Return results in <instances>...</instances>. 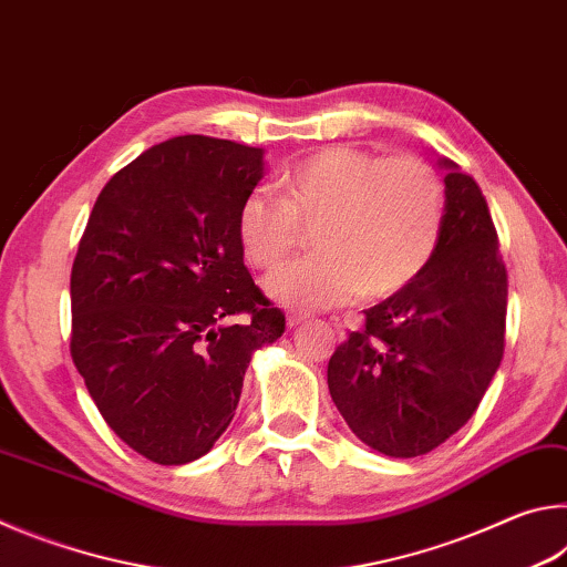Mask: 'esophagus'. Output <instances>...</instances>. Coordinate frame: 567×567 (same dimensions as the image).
<instances>
[{
    "instance_id": "1",
    "label": "esophagus",
    "mask_w": 567,
    "mask_h": 567,
    "mask_svg": "<svg viewBox=\"0 0 567 567\" xmlns=\"http://www.w3.org/2000/svg\"><path fill=\"white\" fill-rule=\"evenodd\" d=\"M307 318H310L307 312H290L287 315V328H297V324H302Z\"/></svg>"
}]
</instances>
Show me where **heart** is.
Listing matches in <instances>:
<instances>
[{
	"instance_id": "b5f03b06",
	"label": "heart",
	"mask_w": 567,
	"mask_h": 567,
	"mask_svg": "<svg viewBox=\"0 0 567 567\" xmlns=\"http://www.w3.org/2000/svg\"><path fill=\"white\" fill-rule=\"evenodd\" d=\"M282 195L247 192L237 235L247 260L275 270L312 229L318 252L267 280L287 307H332L360 292L390 297L433 260L443 229V185L435 169L412 155L375 157L332 145L292 162L280 175Z\"/></svg>"
}]
</instances>
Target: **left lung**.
Returning a JSON list of instances; mask_svg holds the SVG:
<instances>
[{
	"label": "left lung",
	"mask_w": 567,
	"mask_h": 567,
	"mask_svg": "<svg viewBox=\"0 0 567 567\" xmlns=\"http://www.w3.org/2000/svg\"><path fill=\"white\" fill-rule=\"evenodd\" d=\"M445 215L433 260L364 310L328 364L332 402L364 445L417 457L473 417L505 350L507 270L477 182L443 159Z\"/></svg>",
	"instance_id": "obj_1"
}]
</instances>
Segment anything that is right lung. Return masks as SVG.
Returning <instances> with one entry per match:
<instances>
[{
    "label": "right lung",
    "instance_id": "add662e5",
    "mask_svg": "<svg viewBox=\"0 0 567 567\" xmlns=\"http://www.w3.org/2000/svg\"><path fill=\"white\" fill-rule=\"evenodd\" d=\"M260 177V147L159 142L102 187L76 247L74 368L104 422L152 463L203 457L235 417L252 352L285 332L237 235Z\"/></svg>",
    "mask_w": 567,
    "mask_h": 567
}]
</instances>
